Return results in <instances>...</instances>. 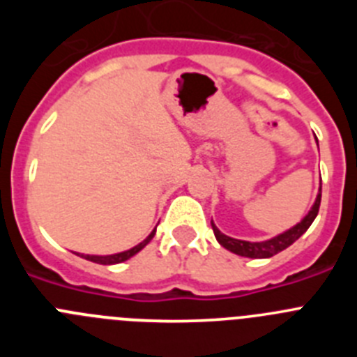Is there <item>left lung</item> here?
Masks as SVG:
<instances>
[{
  "label": "left lung",
  "mask_w": 357,
  "mask_h": 357,
  "mask_svg": "<svg viewBox=\"0 0 357 357\" xmlns=\"http://www.w3.org/2000/svg\"><path fill=\"white\" fill-rule=\"evenodd\" d=\"M320 200H321V188L320 191H318L313 207H311V211L305 214L304 220H302L301 223H296V225L291 227L289 230H286V232H282V234L275 236V238L272 239H266V241L252 243V241H243V239L229 238V236H225L223 232L218 230V227L214 225L213 220H211V225H213V232L214 236H216L218 243H220L223 248L232 252V254L243 255V257H252V259H266V257H272V255L279 254V252H282L284 248H288L289 245H293V243L301 238L305 230L311 227V223H313L314 218H317L318 209H320Z\"/></svg>",
  "instance_id": "8db88e82"
}]
</instances>
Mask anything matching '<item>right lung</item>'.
<instances>
[{
  "label": "right lung",
  "mask_w": 357,
  "mask_h": 357,
  "mask_svg": "<svg viewBox=\"0 0 357 357\" xmlns=\"http://www.w3.org/2000/svg\"><path fill=\"white\" fill-rule=\"evenodd\" d=\"M155 236V229L151 230L150 236H148L144 241H141L139 245H135V247H132L130 250H125V252H119V254H112V255H85V254H77L80 255V257H84V259L87 261H93V263H98V264H118V263H123V261L130 259L132 255H135L137 252L143 250L144 247H146L148 243L151 241V238Z\"/></svg>",
  "instance_id": "obj_1"
}]
</instances>
